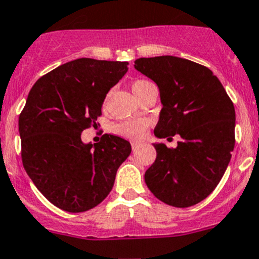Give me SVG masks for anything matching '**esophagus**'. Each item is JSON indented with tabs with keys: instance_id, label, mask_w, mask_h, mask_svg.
<instances>
[{
	"instance_id": "obj_1",
	"label": "esophagus",
	"mask_w": 259,
	"mask_h": 259,
	"mask_svg": "<svg viewBox=\"0 0 259 259\" xmlns=\"http://www.w3.org/2000/svg\"><path fill=\"white\" fill-rule=\"evenodd\" d=\"M140 145H142V143L138 142V140H132V148H133V150H135V149H137V148H139Z\"/></svg>"
}]
</instances>
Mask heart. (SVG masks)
<instances>
[{
  "label": "heart",
  "mask_w": 259,
  "mask_h": 259,
  "mask_svg": "<svg viewBox=\"0 0 259 259\" xmlns=\"http://www.w3.org/2000/svg\"><path fill=\"white\" fill-rule=\"evenodd\" d=\"M153 84L152 82L145 81V79H139V81H135L132 84V90L134 92L135 96H139L140 92L145 89V87ZM148 127H149V121L147 119H134V120H127V121L120 122L119 125H116L115 127V132L117 134L122 135L125 138H130V139H140L145 135Z\"/></svg>",
  "instance_id": "1"
}]
</instances>
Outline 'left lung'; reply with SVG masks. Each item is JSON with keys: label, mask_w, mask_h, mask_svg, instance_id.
Instances as JSON below:
<instances>
[{"label": "left lung", "mask_w": 259, "mask_h": 259, "mask_svg": "<svg viewBox=\"0 0 259 259\" xmlns=\"http://www.w3.org/2000/svg\"><path fill=\"white\" fill-rule=\"evenodd\" d=\"M134 68L159 89L162 110L155 137H181L175 149L153 143L157 158L145 172V183L158 200L170 206L199 204L215 190L232 158L234 105L209 68L188 59L139 58Z\"/></svg>", "instance_id": "8db88e82"}]
</instances>
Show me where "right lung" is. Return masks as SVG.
Instances as JSON below:
<instances>
[{
  "label": "right lung",
  "instance_id": "right-lung-1",
  "mask_svg": "<svg viewBox=\"0 0 259 259\" xmlns=\"http://www.w3.org/2000/svg\"><path fill=\"white\" fill-rule=\"evenodd\" d=\"M127 64L79 58L30 90L19 117L22 164L37 190L64 211L83 212L104 201L132 153L130 143L115 135H104L97 144L81 139Z\"/></svg>",
  "mask_w": 259,
  "mask_h": 259
}]
</instances>
